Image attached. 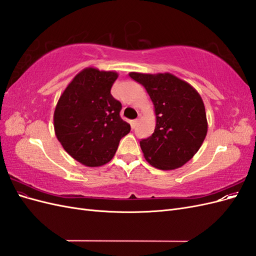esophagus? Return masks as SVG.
<instances>
[{"instance_id":"34e87169","label":"esophagus","mask_w":256,"mask_h":256,"mask_svg":"<svg viewBox=\"0 0 256 256\" xmlns=\"http://www.w3.org/2000/svg\"><path fill=\"white\" fill-rule=\"evenodd\" d=\"M138 122H140V118H136V120H134V126H136L138 124Z\"/></svg>"}]
</instances>
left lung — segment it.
Segmentation results:
<instances>
[{
  "mask_svg": "<svg viewBox=\"0 0 256 256\" xmlns=\"http://www.w3.org/2000/svg\"><path fill=\"white\" fill-rule=\"evenodd\" d=\"M142 84L156 113L154 134L140 141L145 159L160 170H174L188 162L207 134L205 106L191 85L171 74L130 72Z\"/></svg>",
  "mask_w": 256,
  "mask_h": 256,
  "instance_id": "obj_1",
  "label": "left lung"
}]
</instances>
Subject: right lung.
<instances>
[{
  "instance_id": "obj_1",
  "label": "right lung",
  "mask_w": 256,
  "mask_h": 256,
  "mask_svg": "<svg viewBox=\"0 0 256 256\" xmlns=\"http://www.w3.org/2000/svg\"><path fill=\"white\" fill-rule=\"evenodd\" d=\"M118 74L85 68L60 97L54 111L58 140L70 156L86 166H100L116 152L130 125L120 118L122 104L111 95Z\"/></svg>"
}]
</instances>
